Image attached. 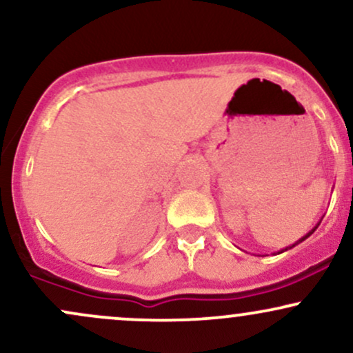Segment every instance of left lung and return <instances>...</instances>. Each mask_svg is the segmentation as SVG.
Instances as JSON below:
<instances>
[{"mask_svg": "<svg viewBox=\"0 0 353 353\" xmlns=\"http://www.w3.org/2000/svg\"><path fill=\"white\" fill-rule=\"evenodd\" d=\"M319 224H320V222H319ZM319 224H317V225H315V228H314V229H312L309 234H305V236H303L302 239H299V241H297V242H295V244H292V245H290V247H287V249H282V250H281V252H279V254H282V252H285V250L292 249V247H295V245H297V244H301V242H303V241H305V239H307V237H310V236H312V234H314V232H315V229H317V228H319Z\"/></svg>", "mask_w": 353, "mask_h": 353, "instance_id": "1", "label": "left lung"}]
</instances>
